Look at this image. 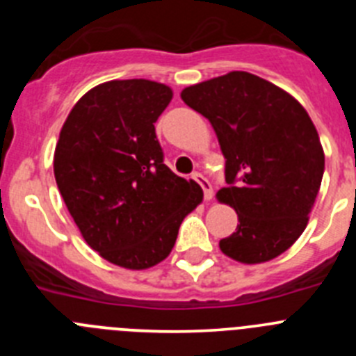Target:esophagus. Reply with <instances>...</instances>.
I'll return each instance as SVG.
<instances>
[{
    "instance_id": "obj_1",
    "label": "esophagus",
    "mask_w": 356,
    "mask_h": 356,
    "mask_svg": "<svg viewBox=\"0 0 356 356\" xmlns=\"http://www.w3.org/2000/svg\"><path fill=\"white\" fill-rule=\"evenodd\" d=\"M193 180L197 181V184H200V187L203 188V197H205L207 201L212 200V196H213L212 185H210V181L207 180L205 176L201 175V172H193Z\"/></svg>"
}]
</instances>
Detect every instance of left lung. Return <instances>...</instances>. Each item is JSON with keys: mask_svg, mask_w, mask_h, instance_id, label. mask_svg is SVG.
<instances>
[{"mask_svg": "<svg viewBox=\"0 0 356 356\" xmlns=\"http://www.w3.org/2000/svg\"><path fill=\"white\" fill-rule=\"evenodd\" d=\"M181 99L212 122L226 159L217 200L234 207L237 229L221 238L229 259L260 264L298 241L316 203L325 153L307 110L251 72L234 71L187 87Z\"/></svg>", "mask_w": 356, "mask_h": 356, "instance_id": "1", "label": "left lung"}]
</instances>
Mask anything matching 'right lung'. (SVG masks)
I'll list each match as a JSON object with an SVG mask.
<instances>
[{"mask_svg":"<svg viewBox=\"0 0 356 356\" xmlns=\"http://www.w3.org/2000/svg\"><path fill=\"white\" fill-rule=\"evenodd\" d=\"M171 97L149 80L97 85L72 106L55 147L56 185L81 235L127 269L162 262L203 200L163 163L155 122Z\"/></svg>","mask_w":356,"mask_h":356,"instance_id":"obj_1","label":"right lung"}]
</instances>
